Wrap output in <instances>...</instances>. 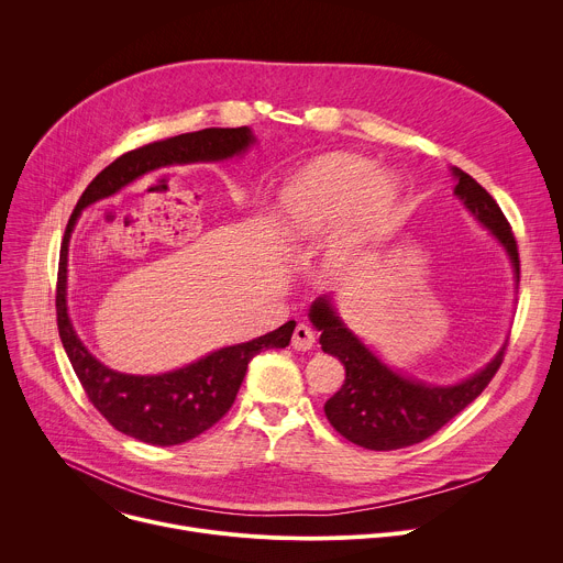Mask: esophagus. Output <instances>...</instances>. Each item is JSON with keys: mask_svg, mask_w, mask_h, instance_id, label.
Returning a JSON list of instances; mask_svg holds the SVG:
<instances>
[{"mask_svg": "<svg viewBox=\"0 0 563 563\" xmlns=\"http://www.w3.org/2000/svg\"><path fill=\"white\" fill-rule=\"evenodd\" d=\"M313 343H316V334H313V330L311 328H307V325H296V330H294V336H291V347L296 350V352H307V350H311L313 347Z\"/></svg>", "mask_w": 563, "mask_h": 563, "instance_id": "obj_1", "label": "esophagus"}]
</instances>
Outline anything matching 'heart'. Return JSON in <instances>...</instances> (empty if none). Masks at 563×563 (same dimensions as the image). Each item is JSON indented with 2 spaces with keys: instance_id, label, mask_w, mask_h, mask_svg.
Instances as JSON below:
<instances>
[{
  "instance_id": "1",
  "label": "heart",
  "mask_w": 563,
  "mask_h": 563,
  "mask_svg": "<svg viewBox=\"0 0 563 563\" xmlns=\"http://www.w3.org/2000/svg\"><path fill=\"white\" fill-rule=\"evenodd\" d=\"M396 194L394 180L374 174L367 159L325 155L285 189L283 222L296 240H311L350 211L354 235H372L389 220Z\"/></svg>"
}]
</instances>
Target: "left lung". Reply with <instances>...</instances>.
Wrapping results in <instances>:
<instances>
[{
	"mask_svg": "<svg viewBox=\"0 0 563 563\" xmlns=\"http://www.w3.org/2000/svg\"><path fill=\"white\" fill-rule=\"evenodd\" d=\"M452 174L459 180L454 194L506 247L519 283L517 240L501 207L472 176L456 167ZM309 318L320 330L323 352L336 356L345 365V383L325 404V417L341 437L376 452L408 448L437 434L488 387L506 354L504 345L495 361L472 378L450 387H434L404 378L383 365L341 323L328 298H318L311 305Z\"/></svg>",
	"mask_w": 563,
	"mask_h": 563,
	"instance_id": "1",
	"label": "left lung"
}]
</instances>
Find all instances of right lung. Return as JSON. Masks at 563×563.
I'll return each mask as SVG.
<instances>
[{
    "instance_id": "add662e5",
    "label": "right lung",
    "mask_w": 563,
    "mask_h": 563,
    "mask_svg": "<svg viewBox=\"0 0 563 563\" xmlns=\"http://www.w3.org/2000/svg\"><path fill=\"white\" fill-rule=\"evenodd\" d=\"M254 142L247 126L238 129H202L176 137L148 142L133 148L102 169L93 183L79 196L59 250L55 311L57 330L64 352L85 387L93 408L122 434L151 445H178L196 439L216 426L233 406L235 394L247 374L250 361L263 350L287 347L296 323L254 339L222 347L198 363L159 376H131L104 367L96 361L73 332L66 313V256L68 238L75 220L85 207L113 196L135 178L167 165L198 163V159H224L243 153Z\"/></svg>"
}]
</instances>
